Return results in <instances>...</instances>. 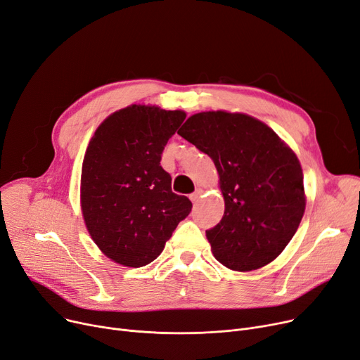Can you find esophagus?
<instances>
[{"instance_id": "34e87169", "label": "esophagus", "mask_w": 360, "mask_h": 360, "mask_svg": "<svg viewBox=\"0 0 360 360\" xmlns=\"http://www.w3.org/2000/svg\"><path fill=\"white\" fill-rule=\"evenodd\" d=\"M199 198H200V191H196L195 193L191 195V200H192L193 203H196V202L199 200Z\"/></svg>"}]
</instances>
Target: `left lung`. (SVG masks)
<instances>
[{"mask_svg":"<svg viewBox=\"0 0 360 360\" xmlns=\"http://www.w3.org/2000/svg\"><path fill=\"white\" fill-rule=\"evenodd\" d=\"M177 133L207 153L218 171L226 210L207 230L215 259L242 272L272 262L304 212L296 153L265 123L240 112H198Z\"/></svg>","mask_w":360,"mask_h":360,"instance_id":"8db88e82","label":"left lung"}]
</instances>
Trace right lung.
Wrapping results in <instances>:
<instances>
[{
	"mask_svg": "<svg viewBox=\"0 0 360 360\" xmlns=\"http://www.w3.org/2000/svg\"><path fill=\"white\" fill-rule=\"evenodd\" d=\"M184 118L180 110L134 104L107 117L88 145L83 219L96 246L120 265L139 268L157 259L192 211L189 198L171 191V176L160 164Z\"/></svg>",
	"mask_w": 360,
	"mask_h": 360,
	"instance_id": "right-lung-1",
	"label": "right lung"
}]
</instances>
